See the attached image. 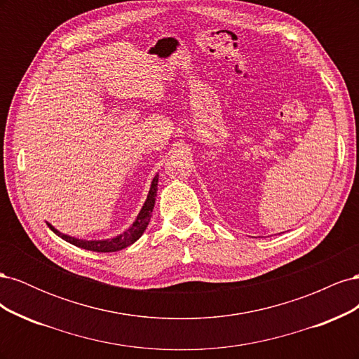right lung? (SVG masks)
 Masks as SVG:
<instances>
[{"instance_id":"obj_1","label":"right lung","mask_w":359,"mask_h":359,"mask_svg":"<svg viewBox=\"0 0 359 359\" xmlns=\"http://www.w3.org/2000/svg\"><path fill=\"white\" fill-rule=\"evenodd\" d=\"M157 182H158V175L154 177L153 182H151V189L147 196V201L142 206V210L137 214L136 220L133 222V224L128 227L126 232H123L121 235H118L115 238H111V240H99V241H86V240H78V238L70 236V235H64L60 231H57L55 227L48 223V226L50 227V231H53V233H57L58 236H61L64 241H67L76 247H81L85 250H91V252H97V253H112V252H118V250H123L128 245H132L135 241H137L142 233L145 232L147 226L151 220V214H153L154 210V203H156V196H157Z\"/></svg>"}]
</instances>
